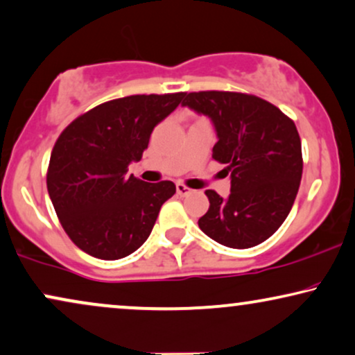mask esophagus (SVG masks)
I'll list each match as a JSON object with an SVG mask.
<instances>
[{"label":"esophagus","mask_w":355,"mask_h":355,"mask_svg":"<svg viewBox=\"0 0 355 355\" xmlns=\"http://www.w3.org/2000/svg\"><path fill=\"white\" fill-rule=\"evenodd\" d=\"M176 191H178V194L181 196V197H187V196H191V194H192L191 189L184 186V184H178V186H176Z\"/></svg>","instance_id":"34e87169"}]
</instances>
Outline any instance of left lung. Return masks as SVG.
Returning a JSON list of instances; mask_svg holds the SVG:
<instances>
[{
  "label": "left lung",
  "mask_w": 355,
  "mask_h": 355,
  "mask_svg": "<svg viewBox=\"0 0 355 355\" xmlns=\"http://www.w3.org/2000/svg\"><path fill=\"white\" fill-rule=\"evenodd\" d=\"M184 107L210 119L217 133L211 158L230 164L228 197L205 191L210 207L199 227L220 245L246 250L285 222L302 181V141L282 110L251 94L186 93Z\"/></svg>",
  "instance_id": "1"
}]
</instances>
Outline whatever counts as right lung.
Segmentation results:
<instances>
[{"label": "right lung", "instance_id": "1", "mask_svg": "<svg viewBox=\"0 0 355 355\" xmlns=\"http://www.w3.org/2000/svg\"><path fill=\"white\" fill-rule=\"evenodd\" d=\"M184 98L137 94L104 103L73 121L50 156L47 189L71 241L99 259H121L148 239L171 181L146 184L127 176L150 135Z\"/></svg>", "mask_w": 355, "mask_h": 355}]
</instances>
